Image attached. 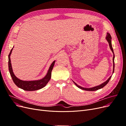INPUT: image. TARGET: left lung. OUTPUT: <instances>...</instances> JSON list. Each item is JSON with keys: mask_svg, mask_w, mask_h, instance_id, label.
Here are the masks:
<instances>
[{"mask_svg": "<svg viewBox=\"0 0 126 126\" xmlns=\"http://www.w3.org/2000/svg\"><path fill=\"white\" fill-rule=\"evenodd\" d=\"M106 39H107V41L108 42L110 48V49H111L112 52H113V72H112V74H113V72H114V69H115V63H114V59H115V55H114L113 48H112V45H111V36H110V33H107V35ZM111 78V76H110V77L108 78V79L107 80H106V81L105 82H104V83H101V85H99V86H96V87H92V88H87L82 87H81V86H80L78 85L77 84V83H75L74 81H73V82H74L75 84L76 85V86H77V87L81 89L87 90V91H96V90H98V89H100L102 88L105 87V86L108 83V82L109 81L110 79V78Z\"/></svg>", "mask_w": 126, "mask_h": 126, "instance_id": "left-lung-1", "label": "left lung"}]
</instances>
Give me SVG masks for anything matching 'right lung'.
Wrapping results in <instances>:
<instances>
[{"mask_svg": "<svg viewBox=\"0 0 126 126\" xmlns=\"http://www.w3.org/2000/svg\"><path fill=\"white\" fill-rule=\"evenodd\" d=\"M14 48V47H13ZM13 48L11 49L10 52L8 55V67L10 74L13 79L14 82L15 83L18 87L23 89L26 91H34L38 89H40L44 88L47 84L48 81L50 80L51 76V71L54 67L55 61H54L51 63L50 67H49L47 74L43 78L41 79L38 80H32V81H24L18 79L16 77L13 72L12 66H11V60H10V55L11 52L13 51Z\"/></svg>", "mask_w": 126, "mask_h": 126, "instance_id": "add662e5", "label": "right lung"}]
</instances>
